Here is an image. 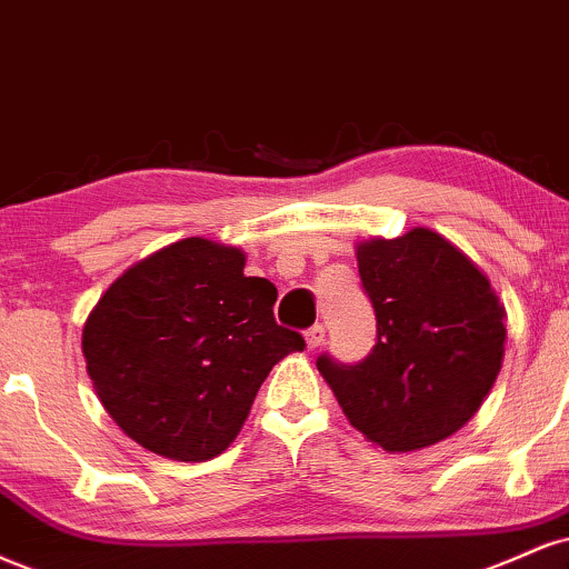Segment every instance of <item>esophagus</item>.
Returning a JSON list of instances; mask_svg holds the SVG:
<instances>
[{
    "mask_svg": "<svg viewBox=\"0 0 569 569\" xmlns=\"http://www.w3.org/2000/svg\"><path fill=\"white\" fill-rule=\"evenodd\" d=\"M326 339V328L323 326H312L310 331L305 333V341H307V350H315V347L323 345Z\"/></svg>",
    "mask_w": 569,
    "mask_h": 569,
    "instance_id": "obj_1",
    "label": "esophagus"
}]
</instances>
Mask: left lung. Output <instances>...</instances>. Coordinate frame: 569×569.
<instances>
[{
    "instance_id": "8db88e82",
    "label": "left lung",
    "mask_w": 569,
    "mask_h": 569,
    "mask_svg": "<svg viewBox=\"0 0 569 569\" xmlns=\"http://www.w3.org/2000/svg\"><path fill=\"white\" fill-rule=\"evenodd\" d=\"M376 312V347L358 366L328 355L318 371L366 440L410 453L456 435L503 362L506 310L490 280L429 228L355 246Z\"/></svg>"
}]
</instances>
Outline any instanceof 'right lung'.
I'll use <instances>...</instances> for the list:
<instances>
[{
    "instance_id": "right-lung-1",
    "label": "right lung",
    "mask_w": 569,
    "mask_h": 569,
    "mask_svg": "<svg viewBox=\"0 0 569 569\" xmlns=\"http://www.w3.org/2000/svg\"><path fill=\"white\" fill-rule=\"evenodd\" d=\"M243 267L238 246L182 238L121 272L89 312L94 392L150 453L198 463L228 450L272 366L305 350L276 323V286Z\"/></svg>"
}]
</instances>
